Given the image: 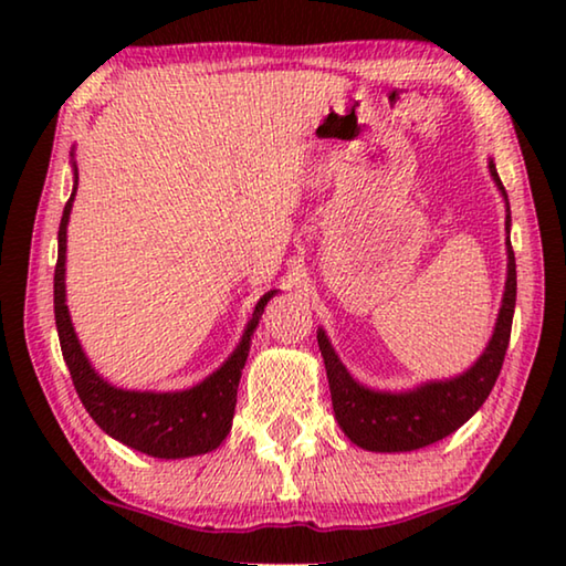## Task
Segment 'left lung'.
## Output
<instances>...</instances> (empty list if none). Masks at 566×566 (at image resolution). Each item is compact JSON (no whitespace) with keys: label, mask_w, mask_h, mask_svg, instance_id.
<instances>
[{"label":"left lung","mask_w":566,"mask_h":566,"mask_svg":"<svg viewBox=\"0 0 566 566\" xmlns=\"http://www.w3.org/2000/svg\"><path fill=\"white\" fill-rule=\"evenodd\" d=\"M490 171L496 187L506 199V191L490 161ZM510 205H506V234H510ZM516 302V262L510 237H506V284L496 327L482 357L464 375L444 381H427L417 389L375 391L354 381L344 364L334 354L327 334L317 332L319 352L327 367L332 407L342 432L354 444L369 452H411L457 432L474 411L490 397L496 377H500L506 347H510L512 317Z\"/></svg>","instance_id":"obj_1"}]
</instances>
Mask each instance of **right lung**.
Returning a JSON list of instances; mask_svg holds the SVG:
<instances>
[{
    "label": "right lung",
    "instance_id": "right-lung-1",
    "mask_svg": "<svg viewBox=\"0 0 566 566\" xmlns=\"http://www.w3.org/2000/svg\"><path fill=\"white\" fill-rule=\"evenodd\" d=\"M76 191V175H74ZM74 191L64 205L60 222V249H56L54 266V319L60 332L62 357L70 367L76 395H80L90 417L112 439L137 449L142 454L157 459H181L207 454L222 444V439L232 429V417L237 407V387L242 379V369L249 354V342L256 324L262 319L264 304L276 292H266L254 306L244 337L222 367L202 385L185 391H127L104 381L92 369L76 339L70 310L64 304V254H66V222H70Z\"/></svg>",
    "mask_w": 566,
    "mask_h": 566
}]
</instances>
